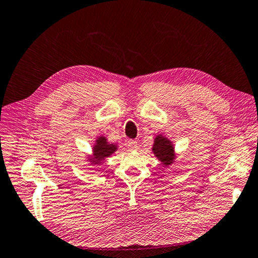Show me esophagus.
Wrapping results in <instances>:
<instances>
[{"mask_svg":"<svg viewBox=\"0 0 258 258\" xmlns=\"http://www.w3.org/2000/svg\"><path fill=\"white\" fill-rule=\"evenodd\" d=\"M127 145H128V147H129L131 150L138 148V143L136 142V140H129V142L127 143Z\"/></svg>","mask_w":258,"mask_h":258,"instance_id":"obj_1","label":"esophagus"}]
</instances>
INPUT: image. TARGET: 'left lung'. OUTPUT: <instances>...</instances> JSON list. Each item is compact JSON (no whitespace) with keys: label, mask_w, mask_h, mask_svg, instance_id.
<instances>
[{"label":"left lung","mask_w":258,"mask_h":258,"mask_svg":"<svg viewBox=\"0 0 258 258\" xmlns=\"http://www.w3.org/2000/svg\"><path fill=\"white\" fill-rule=\"evenodd\" d=\"M154 142L153 152L156 155V157L162 160L165 166L171 165L174 158V148L172 143L163 136H157Z\"/></svg>","instance_id":"8db88e82"}]
</instances>
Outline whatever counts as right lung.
Listing matches in <instances>:
<instances>
[{"mask_svg":"<svg viewBox=\"0 0 258 258\" xmlns=\"http://www.w3.org/2000/svg\"><path fill=\"white\" fill-rule=\"evenodd\" d=\"M93 153H94V156L96 162L98 160H102L104 159L105 157L110 156L111 154L113 152H115L116 147L112 144H108L106 143V139L104 137H100L98 140H96V145L93 147ZM94 163V160H93Z\"/></svg>","mask_w":258,"mask_h":258,"instance_id":"1","label":"right lung"}]
</instances>
